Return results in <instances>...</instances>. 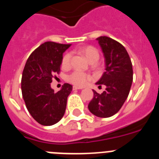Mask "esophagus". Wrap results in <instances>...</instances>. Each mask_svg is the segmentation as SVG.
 <instances>
[{"label":"esophagus","mask_w":159,"mask_h":159,"mask_svg":"<svg viewBox=\"0 0 159 159\" xmlns=\"http://www.w3.org/2000/svg\"><path fill=\"white\" fill-rule=\"evenodd\" d=\"M73 90H80V89H82L83 88L81 87H77V86H73Z\"/></svg>","instance_id":"34e87169"}]
</instances>
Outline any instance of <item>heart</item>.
<instances>
[{"instance_id":"heart-1","label":"heart","mask_w":159,"mask_h":159,"mask_svg":"<svg viewBox=\"0 0 159 159\" xmlns=\"http://www.w3.org/2000/svg\"><path fill=\"white\" fill-rule=\"evenodd\" d=\"M79 51L80 52L84 57H86L91 63H95L99 60V53L96 48L92 45H87L81 47L79 48ZM71 54L70 52H67L63 56L61 60V67L63 68H67L71 65ZM91 75L87 73L82 72L80 71H75L71 73L67 76V80L71 84L76 85V86L82 87L86 85L91 80Z\"/></svg>"}]
</instances>
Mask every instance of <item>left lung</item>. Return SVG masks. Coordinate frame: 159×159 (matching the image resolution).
<instances>
[{
  "mask_svg": "<svg viewBox=\"0 0 159 159\" xmlns=\"http://www.w3.org/2000/svg\"><path fill=\"white\" fill-rule=\"evenodd\" d=\"M104 54L106 71L96 84L106 86L102 94L93 90L94 96L88 109L97 117L108 118L122 107L130 92L133 69L130 57L124 46L108 36L96 39Z\"/></svg>",
  "mask_w": 159,
  "mask_h": 159,
  "instance_id": "obj_1",
  "label": "left lung"
}]
</instances>
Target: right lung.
Masks as SVG:
<instances>
[{
	"instance_id": "add662e5",
	"label": "right lung",
	"mask_w": 159,
	"mask_h": 159,
	"mask_svg": "<svg viewBox=\"0 0 159 159\" xmlns=\"http://www.w3.org/2000/svg\"><path fill=\"white\" fill-rule=\"evenodd\" d=\"M70 46L52 41L42 43L29 56L24 67L22 96L31 116L43 126L58 123L65 112L72 86L64 84L55 93L50 84L55 74L60 72L63 53Z\"/></svg>"
}]
</instances>
